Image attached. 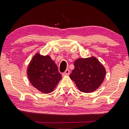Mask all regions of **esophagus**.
Listing matches in <instances>:
<instances>
[{
    "label": "esophagus",
    "mask_w": 129,
    "mask_h": 129,
    "mask_svg": "<svg viewBox=\"0 0 129 129\" xmlns=\"http://www.w3.org/2000/svg\"><path fill=\"white\" fill-rule=\"evenodd\" d=\"M69 74H70V70H69V69H66V70H65V72L63 73V75L64 76H68V75H69Z\"/></svg>",
    "instance_id": "esophagus-1"
}]
</instances>
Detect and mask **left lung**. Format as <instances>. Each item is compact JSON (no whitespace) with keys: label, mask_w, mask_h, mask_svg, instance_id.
<instances>
[{"label":"left lung","mask_w":129,"mask_h":129,"mask_svg":"<svg viewBox=\"0 0 129 129\" xmlns=\"http://www.w3.org/2000/svg\"><path fill=\"white\" fill-rule=\"evenodd\" d=\"M74 69L70 78L79 90L91 93L100 87L105 79L106 69L95 57L79 58L74 62Z\"/></svg>","instance_id":"obj_1"}]
</instances>
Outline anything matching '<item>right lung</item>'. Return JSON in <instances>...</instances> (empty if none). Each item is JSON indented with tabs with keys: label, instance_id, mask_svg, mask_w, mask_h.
I'll return each instance as SVG.
<instances>
[{
	"label": "right lung",
	"instance_id": "1",
	"mask_svg": "<svg viewBox=\"0 0 129 129\" xmlns=\"http://www.w3.org/2000/svg\"><path fill=\"white\" fill-rule=\"evenodd\" d=\"M27 75L32 86L45 94L52 92L61 79L57 66L50 56L38 53L27 67Z\"/></svg>",
	"mask_w": 129,
	"mask_h": 129
}]
</instances>
